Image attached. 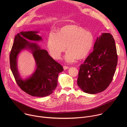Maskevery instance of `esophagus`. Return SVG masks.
Wrapping results in <instances>:
<instances>
[{"label":"esophagus","mask_w":127,"mask_h":127,"mask_svg":"<svg viewBox=\"0 0 127 127\" xmlns=\"http://www.w3.org/2000/svg\"><path fill=\"white\" fill-rule=\"evenodd\" d=\"M63 69H64V70H66V69H68L69 68V67H68V66H63Z\"/></svg>","instance_id":"esophagus-1"}]
</instances>
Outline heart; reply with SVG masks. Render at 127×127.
Here are the masks:
<instances>
[{"label":"heart","instance_id":"obj_1","mask_svg":"<svg viewBox=\"0 0 127 127\" xmlns=\"http://www.w3.org/2000/svg\"><path fill=\"white\" fill-rule=\"evenodd\" d=\"M94 41V35L90 32L76 25H67L61 28L57 34L54 32L49 34L47 46L51 55L56 59L60 58L67 47L66 60L72 62L76 58H85L91 51Z\"/></svg>","mask_w":127,"mask_h":127}]
</instances>
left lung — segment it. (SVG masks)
<instances>
[{
	"instance_id": "left-lung-1",
	"label": "left lung",
	"mask_w": 127,
	"mask_h": 127,
	"mask_svg": "<svg viewBox=\"0 0 127 127\" xmlns=\"http://www.w3.org/2000/svg\"><path fill=\"white\" fill-rule=\"evenodd\" d=\"M118 63L115 42L110 33L97 37L94 50L80 66L77 84L85 93L96 94L109 86Z\"/></svg>"
}]
</instances>
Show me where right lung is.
<instances>
[{
    "label": "right lung",
    "mask_w": 127,
    "mask_h": 127,
    "mask_svg": "<svg viewBox=\"0 0 127 127\" xmlns=\"http://www.w3.org/2000/svg\"><path fill=\"white\" fill-rule=\"evenodd\" d=\"M38 32H21L15 36L9 56L10 66L15 81L22 90L32 96L44 97L51 95L56 89L58 74L63 71V68L46 50L41 49L35 43L28 41H42V37L37 34ZM25 48L32 51L37 68L30 78L23 80L17 70V57L21 50Z\"/></svg>",
    "instance_id": "right-lung-1"
}]
</instances>
